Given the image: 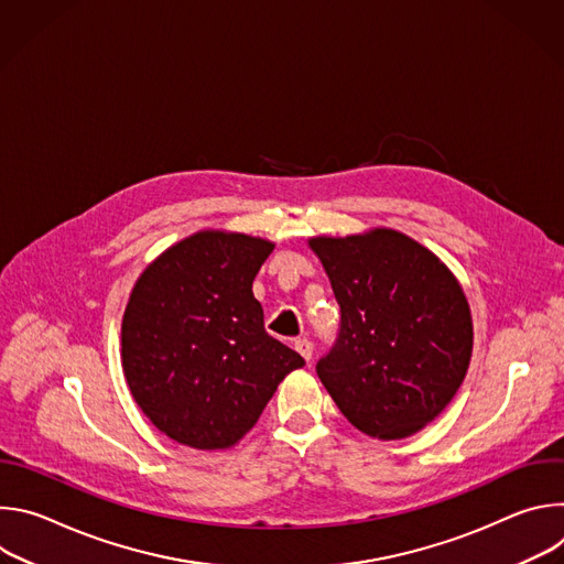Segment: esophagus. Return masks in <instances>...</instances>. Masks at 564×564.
<instances>
[{
    "instance_id": "1",
    "label": "esophagus",
    "mask_w": 564,
    "mask_h": 564,
    "mask_svg": "<svg viewBox=\"0 0 564 564\" xmlns=\"http://www.w3.org/2000/svg\"><path fill=\"white\" fill-rule=\"evenodd\" d=\"M294 348H296V352H299L305 361L312 359V341H310V339H296V341H294Z\"/></svg>"
}]
</instances>
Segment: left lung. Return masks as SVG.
Returning <instances> with one entry per match:
<instances>
[{
  "instance_id": "1",
  "label": "left lung",
  "mask_w": 564,
  "mask_h": 564,
  "mask_svg": "<svg viewBox=\"0 0 564 564\" xmlns=\"http://www.w3.org/2000/svg\"><path fill=\"white\" fill-rule=\"evenodd\" d=\"M341 310L316 375L361 433L399 440L422 431L468 370L473 324L448 268L394 229L310 240Z\"/></svg>"
}]
</instances>
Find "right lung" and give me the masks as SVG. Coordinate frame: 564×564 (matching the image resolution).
Segmentation results:
<instances>
[{
	"label": "right lung",
	"instance_id": "add662e5",
	"mask_svg": "<svg viewBox=\"0 0 564 564\" xmlns=\"http://www.w3.org/2000/svg\"><path fill=\"white\" fill-rule=\"evenodd\" d=\"M270 240L198 231L138 279L122 318V368L135 404L178 444L229 448L303 357L265 333L252 283Z\"/></svg>",
	"mask_w": 564,
	"mask_h": 564
}]
</instances>
